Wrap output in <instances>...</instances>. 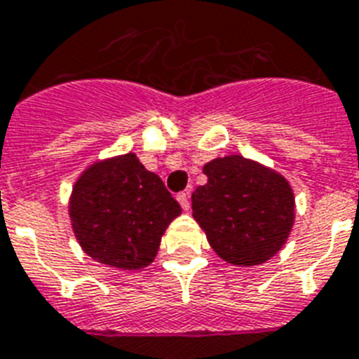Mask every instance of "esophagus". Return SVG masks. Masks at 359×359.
<instances>
[{"label": "esophagus", "mask_w": 359, "mask_h": 359, "mask_svg": "<svg viewBox=\"0 0 359 359\" xmlns=\"http://www.w3.org/2000/svg\"><path fill=\"white\" fill-rule=\"evenodd\" d=\"M177 201H180V205H182L183 211H189L191 209V200H189V192H180L177 194Z\"/></svg>", "instance_id": "34e87169"}]
</instances>
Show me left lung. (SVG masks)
I'll use <instances>...</instances> for the list:
<instances>
[{
    "label": "left lung",
    "mask_w": 359,
    "mask_h": 359,
    "mask_svg": "<svg viewBox=\"0 0 359 359\" xmlns=\"http://www.w3.org/2000/svg\"><path fill=\"white\" fill-rule=\"evenodd\" d=\"M205 185L192 192V218L222 260L259 266L279 253L295 222L290 182L275 168L231 154L203 165Z\"/></svg>",
    "instance_id": "1"
}]
</instances>
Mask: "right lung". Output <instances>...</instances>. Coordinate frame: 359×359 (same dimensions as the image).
Here are the masks:
<instances>
[{
	"mask_svg": "<svg viewBox=\"0 0 359 359\" xmlns=\"http://www.w3.org/2000/svg\"><path fill=\"white\" fill-rule=\"evenodd\" d=\"M71 229L88 257L117 269H143L182 207L133 152L97 159L76 177Z\"/></svg>",
	"mask_w": 359,
	"mask_h": 359,
	"instance_id": "obj_1",
	"label": "right lung"
}]
</instances>
